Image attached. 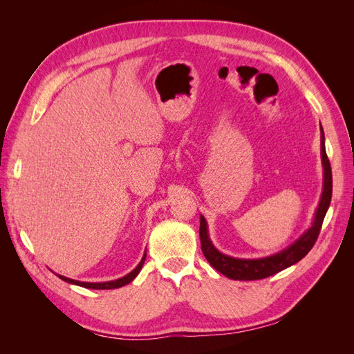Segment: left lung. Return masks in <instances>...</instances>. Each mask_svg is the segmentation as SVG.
<instances>
[{
  "label": "left lung",
  "mask_w": 354,
  "mask_h": 354,
  "mask_svg": "<svg viewBox=\"0 0 354 354\" xmlns=\"http://www.w3.org/2000/svg\"><path fill=\"white\" fill-rule=\"evenodd\" d=\"M320 134H322L320 136V156H322L324 167V189L322 196H320L319 201V207L315 212L312 226H310L295 242H292L279 252L261 257V259H236V257H230L220 252L216 246H214L208 234L207 220L203 218V216H201L199 236L202 252L205 255L208 263L217 272L233 281H259L288 269L289 266H292L301 259H304L308 251L313 248V245L319 236L320 227H322V223L326 216L332 196V173L329 159L325 151V134L322 125H320Z\"/></svg>",
  "instance_id": "1"
}]
</instances>
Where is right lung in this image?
I'll return each instance as SVG.
<instances>
[{"label": "right lung", "mask_w": 354, "mask_h": 354, "mask_svg": "<svg viewBox=\"0 0 354 354\" xmlns=\"http://www.w3.org/2000/svg\"><path fill=\"white\" fill-rule=\"evenodd\" d=\"M145 260H146V252L143 255V259L140 260V263L137 264L136 269L133 272H130L128 274L120 277V279H115V281H109V282H81V281H75V279H69V277L66 276H62V274H57L62 281H65L68 283H72V285H78V286H82V288H88V289H116V288H121V286H125L130 283L131 281L136 279V276L140 273L142 267L145 264Z\"/></svg>", "instance_id": "obj_1"}]
</instances>
